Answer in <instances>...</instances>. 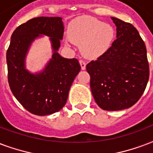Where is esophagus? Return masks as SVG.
<instances>
[{"instance_id": "1", "label": "esophagus", "mask_w": 153, "mask_h": 153, "mask_svg": "<svg viewBox=\"0 0 153 153\" xmlns=\"http://www.w3.org/2000/svg\"><path fill=\"white\" fill-rule=\"evenodd\" d=\"M79 63H80V66H81V69L82 70H85L86 69V62L84 61H82V60H80L79 61Z\"/></svg>"}]
</instances>
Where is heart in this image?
<instances>
[{
	"mask_svg": "<svg viewBox=\"0 0 153 153\" xmlns=\"http://www.w3.org/2000/svg\"><path fill=\"white\" fill-rule=\"evenodd\" d=\"M71 40L80 45L82 54L88 58H96L108 51L114 38V30L93 17H81L71 22L69 27ZM68 45V42L65 41Z\"/></svg>",
	"mask_w": 153,
	"mask_h": 153,
	"instance_id": "heart-1",
	"label": "heart"
}]
</instances>
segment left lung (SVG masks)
I'll use <instances>...</instances> for the list:
<instances>
[{"instance_id":"obj_1","label":"left lung","mask_w":153,"mask_h":153,"mask_svg":"<svg viewBox=\"0 0 153 153\" xmlns=\"http://www.w3.org/2000/svg\"><path fill=\"white\" fill-rule=\"evenodd\" d=\"M116 39L102 55L87 64L91 90L95 102L105 111L131 108L143 95L149 78L147 50L133 25L111 17Z\"/></svg>"}]
</instances>
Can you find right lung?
<instances>
[{"mask_svg":"<svg viewBox=\"0 0 153 153\" xmlns=\"http://www.w3.org/2000/svg\"><path fill=\"white\" fill-rule=\"evenodd\" d=\"M63 33L62 17H39L19 25L11 36L6 53L9 87L18 102L34 115H47L61 110L81 70L78 59L58 53ZM42 36L50 38L53 53L42 71L32 73L26 69V56L32 42Z\"/></svg>","mask_w":153,"mask_h":153,"instance_id":"right-lung-1","label":"right lung"}]
</instances>
